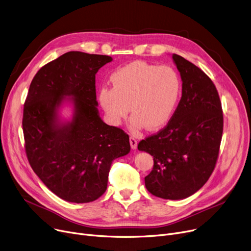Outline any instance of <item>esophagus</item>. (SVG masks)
<instances>
[{"mask_svg": "<svg viewBox=\"0 0 251 251\" xmlns=\"http://www.w3.org/2000/svg\"><path fill=\"white\" fill-rule=\"evenodd\" d=\"M129 141H130L131 149H132V150H136V149H137V140H136L134 137L131 136V137L129 138Z\"/></svg>", "mask_w": 251, "mask_h": 251, "instance_id": "34e87169", "label": "esophagus"}]
</instances>
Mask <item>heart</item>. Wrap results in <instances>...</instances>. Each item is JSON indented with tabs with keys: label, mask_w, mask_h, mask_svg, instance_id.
I'll return each mask as SVG.
<instances>
[{
	"label": "heart",
	"mask_w": 251,
	"mask_h": 251,
	"mask_svg": "<svg viewBox=\"0 0 251 251\" xmlns=\"http://www.w3.org/2000/svg\"><path fill=\"white\" fill-rule=\"evenodd\" d=\"M111 82L113 88L100 89L101 108L114 126L120 125L130 111V128L134 132L166 126L181 97L180 76L170 66L135 61L115 71Z\"/></svg>",
	"instance_id": "heart-1"
}]
</instances>
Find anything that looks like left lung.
Masks as SVG:
<instances>
[{"mask_svg": "<svg viewBox=\"0 0 251 251\" xmlns=\"http://www.w3.org/2000/svg\"><path fill=\"white\" fill-rule=\"evenodd\" d=\"M182 80V97L168 125L138 143L153 156L144 178L147 189L178 201L199 191L215 169L223 134V112L217 88L194 64L173 54Z\"/></svg>", "mask_w": 251, "mask_h": 251, "instance_id": "1", "label": "left lung"}]
</instances>
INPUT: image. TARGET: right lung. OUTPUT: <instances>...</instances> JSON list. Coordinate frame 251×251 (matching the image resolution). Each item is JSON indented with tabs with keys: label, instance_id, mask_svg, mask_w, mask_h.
Segmentation results:
<instances>
[{
	"label": "right lung",
	"instance_id": "add662e5",
	"mask_svg": "<svg viewBox=\"0 0 251 251\" xmlns=\"http://www.w3.org/2000/svg\"><path fill=\"white\" fill-rule=\"evenodd\" d=\"M112 61L68 51L39 69L29 86L22 121L26 154L37 177L66 201L98 200L113 161L130 151L128 134L105 124L98 110L96 74ZM65 105L73 109L69 119L60 115Z\"/></svg>",
	"mask_w": 251,
	"mask_h": 251
}]
</instances>
